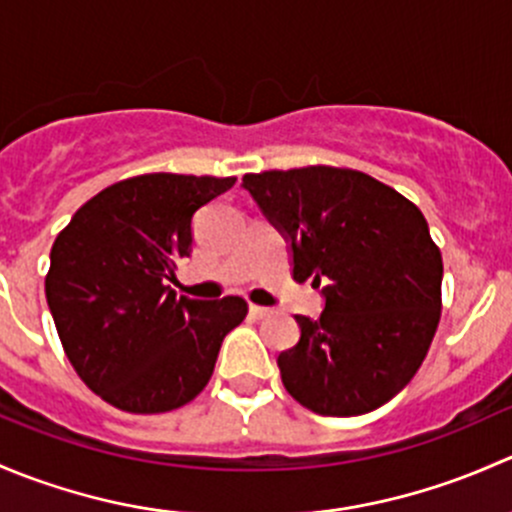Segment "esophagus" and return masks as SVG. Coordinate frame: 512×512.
I'll return each mask as SVG.
<instances>
[{"mask_svg": "<svg viewBox=\"0 0 512 512\" xmlns=\"http://www.w3.org/2000/svg\"><path fill=\"white\" fill-rule=\"evenodd\" d=\"M250 314L255 319H265V317H270L272 309L270 307H260V304H250Z\"/></svg>", "mask_w": 512, "mask_h": 512, "instance_id": "34e87169", "label": "esophagus"}]
</instances>
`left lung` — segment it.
<instances>
[{"instance_id":"1","label":"left lung","mask_w":512,"mask_h":512,"mask_svg":"<svg viewBox=\"0 0 512 512\" xmlns=\"http://www.w3.org/2000/svg\"><path fill=\"white\" fill-rule=\"evenodd\" d=\"M242 188L292 250V277L322 285L319 319L277 356L282 384L319 416H359L394 399L426 359L441 319V250L411 200L352 168L247 173Z\"/></svg>"}]
</instances>
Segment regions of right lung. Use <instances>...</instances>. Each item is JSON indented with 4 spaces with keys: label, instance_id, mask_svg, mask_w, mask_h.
<instances>
[{
    "label": "right lung",
    "instance_id": "right-lung-1",
    "mask_svg": "<svg viewBox=\"0 0 512 512\" xmlns=\"http://www.w3.org/2000/svg\"><path fill=\"white\" fill-rule=\"evenodd\" d=\"M235 178L148 173L108 185L56 235L44 289L71 366L128 414H163L210 381L242 297H175L193 247V215Z\"/></svg>",
    "mask_w": 512,
    "mask_h": 512
}]
</instances>
